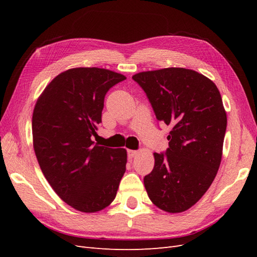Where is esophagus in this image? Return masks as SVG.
I'll use <instances>...</instances> for the list:
<instances>
[{"instance_id":"34e87169","label":"esophagus","mask_w":257,"mask_h":257,"mask_svg":"<svg viewBox=\"0 0 257 257\" xmlns=\"http://www.w3.org/2000/svg\"><path fill=\"white\" fill-rule=\"evenodd\" d=\"M137 153H138V152H137L136 150H127L128 158H134Z\"/></svg>"}]
</instances>
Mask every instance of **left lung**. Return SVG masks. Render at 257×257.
Listing matches in <instances>:
<instances>
[{"label": "left lung", "instance_id": "8db88e82", "mask_svg": "<svg viewBox=\"0 0 257 257\" xmlns=\"http://www.w3.org/2000/svg\"><path fill=\"white\" fill-rule=\"evenodd\" d=\"M158 121L172 127L165 152L154 153L144 183L152 203L182 212L210 188L221 164L227 118L216 85L192 69L169 67L134 75Z\"/></svg>", "mask_w": 257, "mask_h": 257}]
</instances>
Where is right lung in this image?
<instances>
[{"instance_id":"right-lung-1","label":"right lung","mask_w":257,"mask_h":257,"mask_svg":"<svg viewBox=\"0 0 257 257\" xmlns=\"http://www.w3.org/2000/svg\"><path fill=\"white\" fill-rule=\"evenodd\" d=\"M125 79L104 68H72L58 75L35 105L32 133L38 164L60 198L78 211L109 206L125 173V149L93 142L106 93Z\"/></svg>"}]
</instances>
